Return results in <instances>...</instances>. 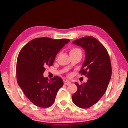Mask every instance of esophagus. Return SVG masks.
<instances>
[{
    "label": "esophagus",
    "instance_id": "34e87169",
    "mask_svg": "<svg viewBox=\"0 0 128 128\" xmlns=\"http://www.w3.org/2000/svg\"><path fill=\"white\" fill-rule=\"evenodd\" d=\"M70 84V82H69V80H66L64 81V85H68V84Z\"/></svg>",
    "mask_w": 128,
    "mask_h": 128
}]
</instances>
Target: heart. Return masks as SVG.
Wrapping results in <instances>:
<instances>
[{
    "label": "heart",
    "instance_id": "b5f03b06",
    "mask_svg": "<svg viewBox=\"0 0 128 128\" xmlns=\"http://www.w3.org/2000/svg\"><path fill=\"white\" fill-rule=\"evenodd\" d=\"M82 53L81 52L80 50L78 48H74L71 49L70 51V54H74V53Z\"/></svg>",
    "mask_w": 128,
    "mask_h": 128
}]
</instances>
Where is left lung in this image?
<instances>
[{"label": "left lung", "instance_id": "1", "mask_svg": "<svg viewBox=\"0 0 128 128\" xmlns=\"http://www.w3.org/2000/svg\"><path fill=\"white\" fill-rule=\"evenodd\" d=\"M72 43L82 47L86 56L80 73L88 78L86 83L75 84L77 90L72 96L77 107L88 108L97 102L105 93L112 76L110 58L106 48L92 36L80 38Z\"/></svg>", "mask_w": 128, "mask_h": 128}]
</instances>
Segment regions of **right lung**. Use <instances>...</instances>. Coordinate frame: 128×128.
I'll return each mask as SVG.
<instances>
[{"label":"right lung","mask_w":128,"mask_h":128,"mask_svg":"<svg viewBox=\"0 0 128 128\" xmlns=\"http://www.w3.org/2000/svg\"><path fill=\"white\" fill-rule=\"evenodd\" d=\"M69 42L68 39L37 38L30 41L19 53L16 62L18 83L34 105L47 108L54 102L64 82L57 76L48 80L43 73L45 67L53 65L57 53Z\"/></svg>","instance_id":"add662e5"}]
</instances>
